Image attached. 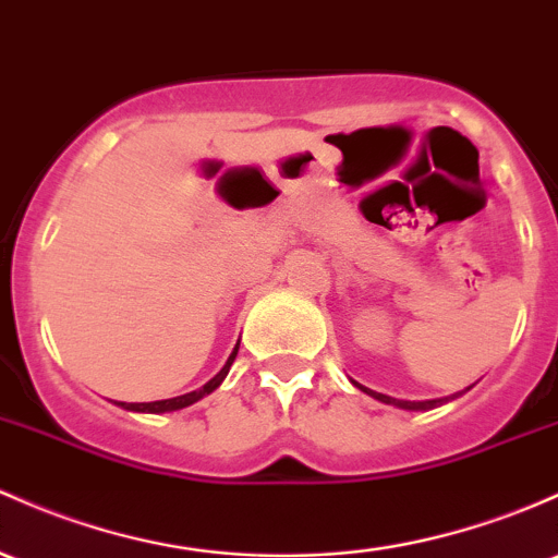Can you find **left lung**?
Segmentation results:
<instances>
[{"label": "left lung", "instance_id": "left-lung-1", "mask_svg": "<svg viewBox=\"0 0 558 558\" xmlns=\"http://www.w3.org/2000/svg\"><path fill=\"white\" fill-rule=\"evenodd\" d=\"M354 387L357 389H363L365 395H371V397H376L378 402H387V405H395V408H402V410H432V408H437V405H442V402H450V400H456L458 395H452V397H445V400H426V402H410V400H395V397H387V395H381V391H373V389H368V387H363V384H357L354 381Z\"/></svg>", "mask_w": 558, "mask_h": 558}]
</instances>
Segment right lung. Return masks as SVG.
Returning <instances> with one entry per match:
<instances>
[{"label": "right lung", "instance_id": "obj_1", "mask_svg": "<svg viewBox=\"0 0 558 558\" xmlns=\"http://www.w3.org/2000/svg\"><path fill=\"white\" fill-rule=\"evenodd\" d=\"M238 354V344L232 349V354L228 357V363H225V368L217 373V376L211 378L209 384H204V389H195V391H187V395H180V397H171V400H158V402H119L124 410H134V413H169V410H180V408H187L193 405V402H198L201 397H206L209 391H214L219 387V384L225 381V376H228L232 360H235Z\"/></svg>", "mask_w": 558, "mask_h": 558}]
</instances>
